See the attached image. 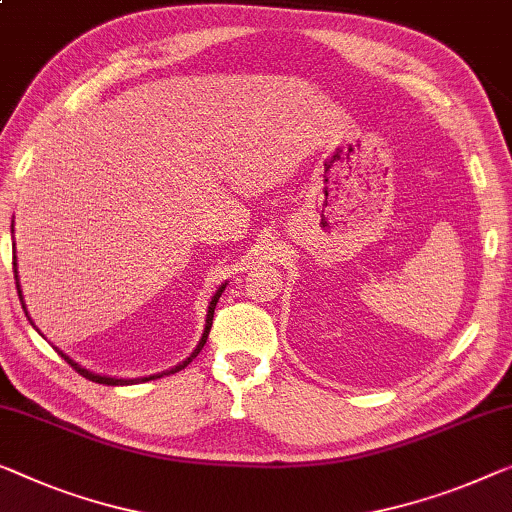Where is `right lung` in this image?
I'll use <instances>...</instances> for the list:
<instances>
[{"mask_svg": "<svg viewBox=\"0 0 512 512\" xmlns=\"http://www.w3.org/2000/svg\"><path fill=\"white\" fill-rule=\"evenodd\" d=\"M11 234H13V223H11ZM13 273H15V287H18V296H20V301H22V308H25V315H27V319H29V324L34 326V322H32V317H29V312H27V305H25V296H22V289H20V276H18V255H15V241H13ZM225 287H227V282H223V285H220L218 289H216V294L211 296V301H209V310H207V322H204V331H202V338H200V342H197L195 345V349L193 352H190L186 358H183L181 363H177L174 365V368H170V370H163V372H158V375H149V377H135V379H119V377H108V375H96V372H91V370H87V368H82L80 363H75L71 356H66L64 352H61V349H57V352L61 354V358H64V361L71 365V368L75 370V372H80L82 377H87L89 381H96V384H105V386H133V384H142V381H151V379H160V377H165V375H174V372H179V370H183L186 368V365L193 361V358L202 352V347L207 345V338H209V331H211V324H213V310H216V303H218V299H220V294L225 292ZM36 329V326H34ZM38 331V329H36Z\"/></svg>", "mask_w": 512, "mask_h": 512, "instance_id": "1", "label": "right lung"}]
</instances>
